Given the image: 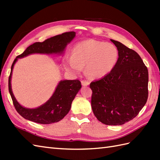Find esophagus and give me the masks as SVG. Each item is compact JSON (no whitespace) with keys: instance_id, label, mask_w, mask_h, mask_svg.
I'll return each mask as SVG.
<instances>
[{"instance_id":"1","label":"esophagus","mask_w":160,"mask_h":160,"mask_svg":"<svg viewBox=\"0 0 160 160\" xmlns=\"http://www.w3.org/2000/svg\"><path fill=\"white\" fill-rule=\"evenodd\" d=\"M81 83H82L83 86H87V85H89V82H88V81H86V80H82V82H81Z\"/></svg>"}]
</instances>
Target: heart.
Masks as SVG:
<instances>
[{"label":"heart","instance_id":"1","mask_svg":"<svg viewBox=\"0 0 160 160\" xmlns=\"http://www.w3.org/2000/svg\"><path fill=\"white\" fill-rule=\"evenodd\" d=\"M119 60V50L115 45L96 40H87L73 47L71 56L64 61L65 69L72 74H79L85 67L91 78H100L111 73Z\"/></svg>","mask_w":160,"mask_h":160}]
</instances>
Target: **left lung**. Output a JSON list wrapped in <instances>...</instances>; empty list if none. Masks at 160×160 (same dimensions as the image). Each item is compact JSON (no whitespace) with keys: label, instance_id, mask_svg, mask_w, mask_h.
Wrapping results in <instances>:
<instances>
[{"label":"left lung","instance_id":"1","mask_svg":"<svg viewBox=\"0 0 160 160\" xmlns=\"http://www.w3.org/2000/svg\"><path fill=\"white\" fill-rule=\"evenodd\" d=\"M119 50L113 71L90 84L91 107L95 116L107 125H122L132 120L148 99V72L134 50L111 39Z\"/></svg>","mask_w":160,"mask_h":160}]
</instances>
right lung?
Listing matches in <instances>:
<instances>
[{
    "label": "right lung",
    "mask_w": 160,
    "mask_h": 160,
    "mask_svg": "<svg viewBox=\"0 0 160 160\" xmlns=\"http://www.w3.org/2000/svg\"><path fill=\"white\" fill-rule=\"evenodd\" d=\"M75 36L76 32H66L47 39L42 42H35L29 46L25 52L13 60L9 77V91L16 110L26 120L43 124H52L60 121L69 113L71 103L82 85L78 80H60L52 97L45 104L35 108L24 107L16 100L12 89V71L15 63L18 58L33 53L61 55L64 53L67 45L72 41Z\"/></svg>",
    "instance_id": "add662e5"
}]
</instances>
